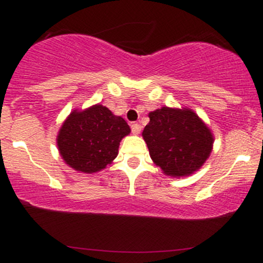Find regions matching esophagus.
Wrapping results in <instances>:
<instances>
[{"label": "esophagus", "instance_id": "1", "mask_svg": "<svg viewBox=\"0 0 263 263\" xmlns=\"http://www.w3.org/2000/svg\"><path fill=\"white\" fill-rule=\"evenodd\" d=\"M131 129H132V134L138 135L141 132V125L140 123H132Z\"/></svg>", "mask_w": 263, "mask_h": 263}]
</instances>
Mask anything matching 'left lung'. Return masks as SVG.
<instances>
[{
    "mask_svg": "<svg viewBox=\"0 0 263 263\" xmlns=\"http://www.w3.org/2000/svg\"><path fill=\"white\" fill-rule=\"evenodd\" d=\"M142 132L152 161L171 177H186L209 158L214 137L190 108L162 107L149 112Z\"/></svg>",
    "mask_w": 263,
    "mask_h": 263,
    "instance_id": "left-lung-1",
    "label": "left lung"
}]
</instances>
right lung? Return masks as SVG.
<instances>
[{"instance_id":"obj_1","label":"right lung","mask_w":263,"mask_h":263,"mask_svg":"<svg viewBox=\"0 0 263 263\" xmlns=\"http://www.w3.org/2000/svg\"><path fill=\"white\" fill-rule=\"evenodd\" d=\"M129 132L131 128L121 116L98 104L69 115L59 129L57 144L69 167L91 174L116 158L120 142Z\"/></svg>"}]
</instances>
